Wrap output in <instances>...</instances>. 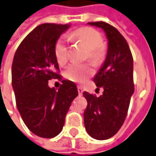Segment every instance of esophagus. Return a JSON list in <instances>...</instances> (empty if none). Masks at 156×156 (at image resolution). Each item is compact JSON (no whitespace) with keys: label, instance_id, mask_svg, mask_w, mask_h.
Here are the masks:
<instances>
[{"label":"esophagus","instance_id":"esophagus-1","mask_svg":"<svg viewBox=\"0 0 156 156\" xmlns=\"http://www.w3.org/2000/svg\"><path fill=\"white\" fill-rule=\"evenodd\" d=\"M78 91L79 95H82L83 94V88L81 86H78Z\"/></svg>","mask_w":156,"mask_h":156}]
</instances>
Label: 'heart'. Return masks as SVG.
Listing matches in <instances>:
<instances>
[{
    "mask_svg": "<svg viewBox=\"0 0 156 156\" xmlns=\"http://www.w3.org/2000/svg\"><path fill=\"white\" fill-rule=\"evenodd\" d=\"M72 40H79L89 48V56L93 60H97L102 55V38L99 31L90 27H83L69 34ZM56 60L60 65L65 64L68 60V37L62 36L57 41L55 47ZM93 73L92 68L86 64L73 62L65 71V77L71 81L83 83Z\"/></svg>",
    "mask_w": 156,
    "mask_h": 156,
    "instance_id": "obj_1",
    "label": "heart"
}]
</instances>
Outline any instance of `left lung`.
<instances>
[{
	"instance_id": "8db88e82",
	"label": "left lung",
	"mask_w": 156,
	"mask_h": 156,
	"mask_svg": "<svg viewBox=\"0 0 156 156\" xmlns=\"http://www.w3.org/2000/svg\"><path fill=\"white\" fill-rule=\"evenodd\" d=\"M88 25L104 30L108 40L106 59L93 80L97 89H103L99 97L84 91L87 108L83 122L90 136L106 140L115 135L126 117L134 93L133 59L126 40L118 30L105 22Z\"/></svg>"
}]
</instances>
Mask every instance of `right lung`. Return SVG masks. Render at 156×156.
Here are the masks:
<instances>
[{"label":"right lung","mask_w":156,"mask_h":156,"mask_svg":"<svg viewBox=\"0 0 156 156\" xmlns=\"http://www.w3.org/2000/svg\"><path fill=\"white\" fill-rule=\"evenodd\" d=\"M69 25L42 24L29 33L17 48L12 65V84L17 108L30 131L45 138L57 136L64 126L72 101L78 95L76 84L62 80L58 90L48 80L61 79L55 47Z\"/></svg>","instance_id":"1"}]
</instances>
